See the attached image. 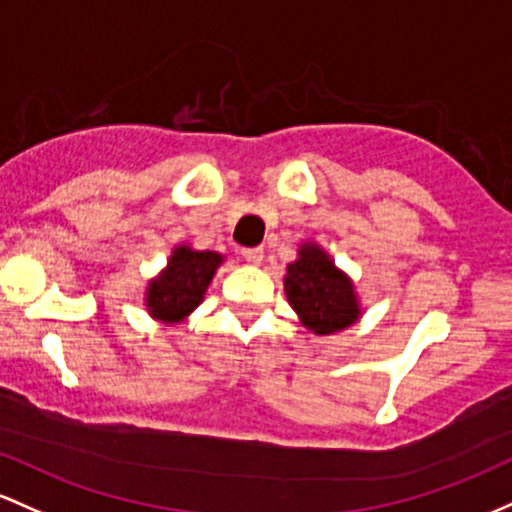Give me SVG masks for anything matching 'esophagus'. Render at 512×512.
Wrapping results in <instances>:
<instances>
[{
  "mask_svg": "<svg viewBox=\"0 0 512 512\" xmlns=\"http://www.w3.org/2000/svg\"><path fill=\"white\" fill-rule=\"evenodd\" d=\"M241 256H244L246 263H254V266H258V263L263 261V249H261V246H254V249H244V251H241Z\"/></svg>",
  "mask_w": 512,
  "mask_h": 512,
  "instance_id": "34e87169",
  "label": "esophagus"
}]
</instances>
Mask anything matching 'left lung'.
I'll list each match as a JSON object with an SVG mask.
<instances>
[{
  "instance_id": "obj_1",
  "label": "left lung",
  "mask_w": 512,
  "mask_h": 512,
  "mask_svg": "<svg viewBox=\"0 0 512 512\" xmlns=\"http://www.w3.org/2000/svg\"><path fill=\"white\" fill-rule=\"evenodd\" d=\"M283 285L302 326L317 336L348 329L363 314L350 275L333 263L317 241H304L297 249L295 261L287 263Z\"/></svg>"
}]
</instances>
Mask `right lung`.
Listing matches in <instances>:
<instances>
[{
    "label": "right lung",
    "mask_w": 512,
    "mask_h": 512,
    "mask_svg": "<svg viewBox=\"0 0 512 512\" xmlns=\"http://www.w3.org/2000/svg\"><path fill=\"white\" fill-rule=\"evenodd\" d=\"M225 256L217 251H198L191 244H179L171 251L157 278L149 280L145 307L152 319L162 324H181L205 300Z\"/></svg>",
    "instance_id": "right-lung-1"
}]
</instances>
